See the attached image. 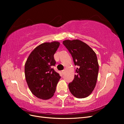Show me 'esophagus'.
Listing matches in <instances>:
<instances>
[{
  "label": "esophagus",
  "mask_w": 124,
  "mask_h": 124,
  "mask_svg": "<svg viewBox=\"0 0 124 124\" xmlns=\"http://www.w3.org/2000/svg\"><path fill=\"white\" fill-rule=\"evenodd\" d=\"M65 72H66V70H63L62 71V74H64Z\"/></svg>",
  "instance_id": "obj_1"
}]
</instances>
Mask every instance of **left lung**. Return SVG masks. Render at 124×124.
<instances>
[{"mask_svg": "<svg viewBox=\"0 0 124 124\" xmlns=\"http://www.w3.org/2000/svg\"><path fill=\"white\" fill-rule=\"evenodd\" d=\"M63 44L68 49L78 66L76 74L68 85L70 93L78 98H84L94 89L99 71V64L95 52L80 40H66Z\"/></svg>", "mask_w": 124, "mask_h": 124, "instance_id": "1", "label": "left lung"}]
</instances>
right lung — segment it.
Masks as SVG:
<instances>
[{
  "mask_svg": "<svg viewBox=\"0 0 124 124\" xmlns=\"http://www.w3.org/2000/svg\"><path fill=\"white\" fill-rule=\"evenodd\" d=\"M59 45L58 41L40 44L31 52L25 62L26 82L32 94L39 99L52 98L61 78L52 68L56 63L54 55Z\"/></svg>",
  "mask_w": 124,
  "mask_h": 124,
  "instance_id": "right-lung-1",
  "label": "right lung"
}]
</instances>
